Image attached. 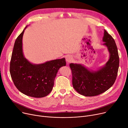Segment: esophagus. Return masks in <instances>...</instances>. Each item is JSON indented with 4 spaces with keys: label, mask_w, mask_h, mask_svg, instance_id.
<instances>
[{
    "label": "esophagus",
    "mask_w": 128,
    "mask_h": 128,
    "mask_svg": "<svg viewBox=\"0 0 128 128\" xmlns=\"http://www.w3.org/2000/svg\"><path fill=\"white\" fill-rule=\"evenodd\" d=\"M72 57L70 55H68L66 56V60L68 63H70L72 61Z\"/></svg>",
    "instance_id": "34e87169"
}]
</instances>
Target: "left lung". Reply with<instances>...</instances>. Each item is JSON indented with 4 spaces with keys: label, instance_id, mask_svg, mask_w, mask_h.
<instances>
[{
    "label": "left lung",
    "instance_id": "1",
    "mask_svg": "<svg viewBox=\"0 0 128 128\" xmlns=\"http://www.w3.org/2000/svg\"><path fill=\"white\" fill-rule=\"evenodd\" d=\"M103 41L110 54L108 60L103 68L96 71H90L82 64H70L74 88L82 96L99 95L109 89L116 79L119 65L116 44L112 36L105 30Z\"/></svg>",
    "mask_w": 128,
    "mask_h": 128
}]
</instances>
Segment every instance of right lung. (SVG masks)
<instances>
[{"label":"right lung","mask_w":128,"mask_h":128,"mask_svg":"<svg viewBox=\"0 0 128 128\" xmlns=\"http://www.w3.org/2000/svg\"><path fill=\"white\" fill-rule=\"evenodd\" d=\"M24 30L17 37L13 46L10 64V75L20 92L29 96L43 98L52 91L59 68L66 65L65 58L54 60L40 64L30 63L23 53Z\"/></svg>","instance_id":"obj_1"}]
</instances>
